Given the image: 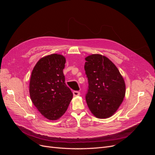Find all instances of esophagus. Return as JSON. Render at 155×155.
<instances>
[{"label":"esophagus","instance_id":"1","mask_svg":"<svg viewBox=\"0 0 155 155\" xmlns=\"http://www.w3.org/2000/svg\"><path fill=\"white\" fill-rule=\"evenodd\" d=\"M73 95H74V96H78L80 95V92H79V91H74Z\"/></svg>","mask_w":155,"mask_h":155}]
</instances>
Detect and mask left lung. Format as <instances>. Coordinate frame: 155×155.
Instances as JSON below:
<instances>
[{"label": "left lung", "mask_w": 155, "mask_h": 155, "mask_svg": "<svg viewBox=\"0 0 155 155\" xmlns=\"http://www.w3.org/2000/svg\"><path fill=\"white\" fill-rule=\"evenodd\" d=\"M85 60L88 109L97 118H109L123 102L125 94L124 79L116 65L105 56L92 54Z\"/></svg>", "instance_id": "8db88e82"}]
</instances>
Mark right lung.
I'll list each match as a JSON object with an SVG mask.
<instances>
[{
    "label": "right lung",
    "instance_id": "right-lung-1",
    "mask_svg": "<svg viewBox=\"0 0 155 155\" xmlns=\"http://www.w3.org/2000/svg\"><path fill=\"white\" fill-rule=\"evenodd\" d=\"M66 59L54 54L40 59L32 70L30 96L45 118L59 119L67 111L73 94L65 83L63 74Z\"/></svg>",
    "mask_w": 155,
    "mask_h": 155
}]
</instances>
